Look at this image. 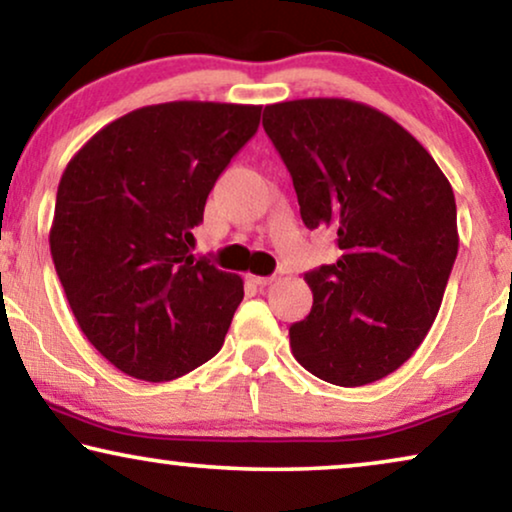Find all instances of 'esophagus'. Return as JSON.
Listing matches in <instances>:
<instances>
[{
    "mask_svg": "<svg viewBox=\"0 0 512 512\" xmlns=\"http://www.w3.org/2000/svg\"><path fill=\"white\" fill-rule=\"evenodd\" d=\"M247 279L256 286H268V284L275 282V277H261V275H247Z\"/></svg>",
    "mask_w": 512,
    "mask_h": 512,
    "instance_id": "1",
    "label": "esophagus"
}]
</instances>
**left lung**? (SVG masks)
<instances>
[{
	"label": "left lung",
	"instance_id": "obj_1",
	"mask_svg": "<svg viewBox=\"0 0 512 512\" xmlns=\"http://www.w3.org/2000/svg\"><path fill=\"white\" fill-rule=\"evenodd\" d=\"M263 128L303 223L335 230L340 247L338 261L305 275L312 310L289 328L291 352L338 387L382 380L415 354L443 303L459 249L450 181L403 125L361 102L268 104Z\"/></svg>",
	"mask_w": 512,
	"mask_h": 512
}]
</instances>
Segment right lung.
<instances>
[{"label":"right lung","mask_w":512,"mask_h":512,"mask_svg":"<svg viewBox=\"0 0 512 512\" xmlns=\"http://www.w3.org/2000/svg\"><path fill=\"white\" fill-rule=\"evenodd\" d=\"M261 107L165 102L88 139L62 172L51 256L81 331L125 375L167 382L223 345L240 275L195 261L193 228Z\"/></svg>","instance_id":"add662e5"}]
</instances>
